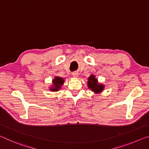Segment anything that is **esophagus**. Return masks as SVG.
Returning a JSON list of instances; mask_svg holds the SVG:
<instances>
[{"label": "esophagus", "instance_id": "34e87169", "mask_svg": "<svg viewBox=\"0 0 149 149\" xmlns=\"http://www.w3.org/2000/svg\"><path fill=\"white\" fill-rule=\"evenodd\" d=\"M72 75H73V77H77L78 76V72H74V73H73V74H72Z\"/></svg>", "mask_w": 149, "mask_h": 149}]
</instances>
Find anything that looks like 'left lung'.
I'll return each instance as SVG.
<instances>
[{"label":"left lung","instance_id":"1","mask_svg":"<svg viewBox=\"0 0 149 149\" xmlns=\"http://www.w3.org/2000/svg\"><path fill=\"white\" fill-rule=\"evenodd\" d=\"M88 87L91 91L95 93H100L104 89V86L101 84H98L97 79L95 78V76L93 75H91V76L88 79Z\"/></svg>","mask_w":149,"mask_h":149}]
</instances>
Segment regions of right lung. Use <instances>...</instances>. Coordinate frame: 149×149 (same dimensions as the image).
<instances>
[{
    "label": "right lung",
    "instance_id": "right-lung-1",
    "mask_svg": "<svg viewBox=\"0 0 149 149\" xmlns=\"http://www.w3.org/2000/svg\"><path fill=\"white\" fill-rule=\"evenodd\" d=\"M64 81L62 79V77H56L52 81V83H53V87L50 88V91H58L59 89L61 87V85L64 84Z\"/></svg>",
    "mask_w": 149,
    "mask_h": 149
}]
</instances>
